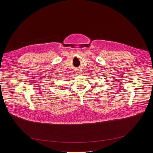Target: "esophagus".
Instances as JSON below:
<instances>
[{
    "mask_svg": "<svg viewBox=\"0 0 153 153\" xmlns=\"http://www.w3.org/2000/svg\"><path fill=\"white\" fill-rule=\"evenodd\" d=\"M81 73H82V72H81V71H79V70H78V71H76V74L77 75H81Z\"/></svg>",
    "mask_w": 153,
    "mask_h": 153,
    "instance_id": "obj_1",
    "label": "esophagus"
}]
</instances>
